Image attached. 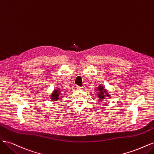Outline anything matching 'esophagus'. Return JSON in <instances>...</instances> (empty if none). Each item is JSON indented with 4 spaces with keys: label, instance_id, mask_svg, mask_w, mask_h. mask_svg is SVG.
Instances as JSON below:
<instances>
[{
    "label": "esophagus",
    "instance_id": "obj_1",
    "mask_svg": "<svg viewBox=\"0 0 154 154\" xmlns=\"http://www.w3.org/2000/svg\"><path fill=\"white\" fill-rule=\"evenodd\" d=\"M76 89L77 91H81V90L83 89V87H80V86H76Z\"/></svg>",
    "mask_w": 154,
    "mask_h": 154
}]
</instances>
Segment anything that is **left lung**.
I'll use <instances>...</instances> for the list:
<instances>
[{
	"label": "left lung",
	"mask_w": 154,
	"mask_h": 154,
	"mask_svg": "<svg viewBox=\"0 0 154 154\" xmlns=\"http://www.w3.org/2000/svg\"><path fill=\"white\" fill-rule=\"evenodd\" d=\"M97 91L99 92L98 97H99L100 101H103L104 100L105 96H107V97L110 96V95L109 94V92H107L103 86L100 85L99 87H97Z\"/></svg>",
	"instance_id": "8db88e82"
}]
</instances>
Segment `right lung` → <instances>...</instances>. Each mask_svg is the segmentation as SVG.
<instances>
[{
	"instance_id": "add662e5",
	"label": "right lung",
	"mask_w": 154,
	"mask_h": 154,
	"mask_svg": "<svg viewBox=\"0 0 154 154\" xmlns=\"http://www.w3.org/2000/svg\"><path fill=\"white\" fill-rule=\"evenodd\" d=\"M60 94V90L59 88L58 89H55L51 94V99L53 101H57L59 98V95Z\"/></svg>"
}]
</instances>
